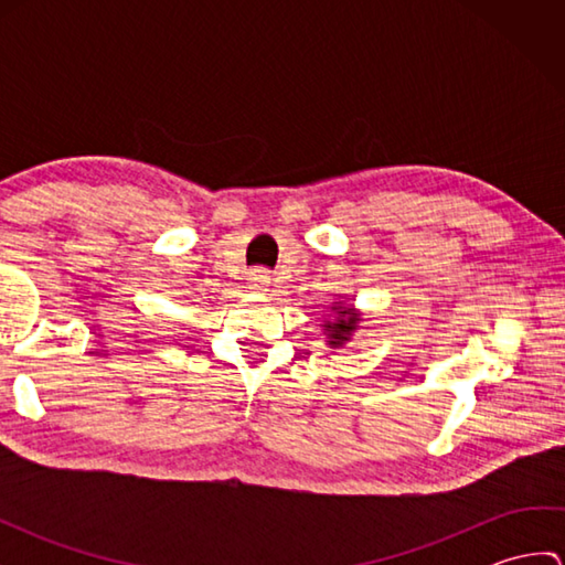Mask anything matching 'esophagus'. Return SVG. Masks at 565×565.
Wrapping results in <instances>:
<instances>
[{"mask_svg": "<svg viewBox=\"0 0 565 565\" xmlns=\"http://www.w3.org/2000/svg\"><path fill=\"white\" fill-rule=\"evenodd\" d=\"M269 284H271V276H269V271L255 269V271L249 274V286H252V289H259V291H264V289H267Z\"/></svg>", "mask_w": 565, "mask_h": 565, "instance_id": "esophagus-1", "label": "esophagus"}]
</instances>
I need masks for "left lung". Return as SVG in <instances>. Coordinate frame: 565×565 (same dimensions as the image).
<instances>
[{"mask_svg":"<svg viewBox=\"0 0 565 565\" xmlns=\"http://www.w3.org/2000/svg\"><path fill=\"white\" fill-rule=\"evenodd\" d=\"M334 310H338L340 318L334 320V322H328L326 330H328V338H330V340H328V344H332V347H340L342 342L350 340L352 330H356L359 316L354 313L352 308H344V310H342V306H338Z\"/></svg>","mask_w":565,"mask_h":565,"instance_id":"1","label":"left lung"}]
</instances>
